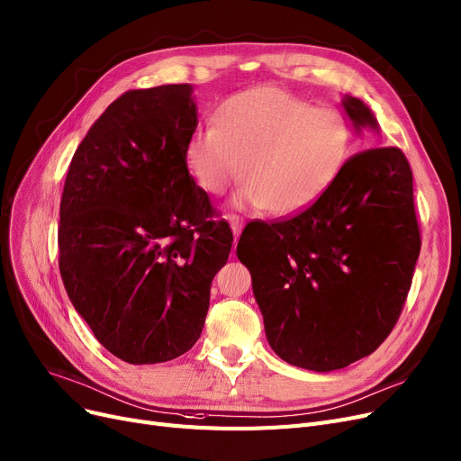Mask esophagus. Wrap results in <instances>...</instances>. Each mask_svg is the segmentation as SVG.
<instances>
[{"label": "esophagus", "instance_id": "esophagus-1", "mask_svg": "<svg viewBox=\"0 0 461 461\" xmlns=\"http://www.w3.org/2000/svg\"><path fill=\"white\" fill-rule=\"evenodd\" d=\"M227 221L230 223V229H232V232H234V246H236V238L240 236V232H242V229H244V219H242L240 215L230 213V215H227Z\"/></svg>", "mask_w": 461, "mask_h": 461}]
</instances>
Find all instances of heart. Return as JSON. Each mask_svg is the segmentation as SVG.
I'll use <instances>...</instances> for the list:
<instances>
[{
  "mask_svg": "<svg viewBox=\"0 0 461 461\" xmlns=\"http://www.w3.org/2000/svg\"><path fill=\"white\" fill-rule=\"evenodd\" d=\"M215 126H198L185 164L208 194L248 181L238 204L294 215L330 189L352 149L348 122L335 109L314 107L274 86H255L215 109Z\"/></svg>",
  "mask_w": 461,
  "mask_h": 461,
  "instance_id": "obj_1",
  "label": "heart"
}]
</instances>
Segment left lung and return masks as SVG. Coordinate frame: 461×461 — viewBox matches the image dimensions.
<instances>
[{
  "instance_id": "1",
  "label": "left lung",
  "mask_w": 461,
  "mask_h": 461,
  "mask_svg": "<svg viewBox=\"0 0 461 461\" xmlns=\"http://www.w3.org/2000/svg\"><path fill=\"white\" fill-rule=\"evenodd\" d=\"M354 128L378 131L344 96ZM412 170L399 147L348 158L330 189L294 217L249 223L236 255L251 274L270 348L289 365L344 369L388 339L420 255Z\"/></svg>"
}]
</instances>
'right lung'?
<instances>
[{"label": "right lung", "mask_w": 461, "mask_h": 461, "mask_svg": "<svg viewBox=\"0 0 461 461\" xmlns=\"http://www.w3.org/2000/svg\"><path fill=\"white\" fill-rule=\"evenodd\" d=\"M196 124L191 85L128 90L90 126L66 176L64 287L98 342L132 365L194 346L232 248L187 170Z\"/></svg>", "instance_id": "obj_1"}]
</instances>
